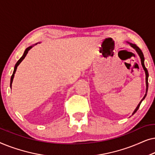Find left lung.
Wrapping results in <instances>:
<instances>
[{"label":"left lung","instance_id":"obj_1","mask_svg":"<svg viewBox=\"0 0 155 155\" xmlns=\"http://www.w3.org/2000/svg\"><path fill=\"white\" fill-rule=\"evenodd\" d=\"M129 44H130V46H132L133 48H134L136 50V51L137 52V54H139L140 57V58H141V63H142V65H143V68H144V71H145V75H146V86H147V88H146V94H145V96H144L143 98L142 99V100H141L140 101L139 104L137 105V107H136V109H135V111H133V114H134L135 113V112H136V111H137V109H139L140 105V104H141V102H142V101H143V99L145 98L146 95H147V90H148V77H149V74H148V71H147V68H145V64H144V61H145V58H144V55H143V52H142L141 49L138 47V46H137L136 45H135V44H130V43H129Z\"/></svg>","mask_w":155,"mask_h":155}]
</instances>
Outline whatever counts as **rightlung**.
Listing matches in <instances>:
<instances>
[{
  "instance_id": "obj_1",
  "label": "right lung",
  "mask_w": 155,
  "mask_h": 155,
  "mask_svg": "<svg viewBox=\"0 0 155 155\" xmlns=\"http://www.w3.org/2000/svg\"><path fill=\"white\" fill-rule=\"evenodd\" d=\"M33 46H29V47H28V48H26V50L25 51V52H24V54H23V56L21 57V58L19 59V61H18V62L16 63V64H15V68H14V71H13V73H12V76H11V79H10V87L12 86V80H13V78H14V75H15V72H16V70H17V68H18V65L20 64V63L22 62V61L23 60V59L25 58V57L26 56V55L27 54V53H28V51L29 50L31 49V48H32Z\"/></svg>"
}]
</instances>
